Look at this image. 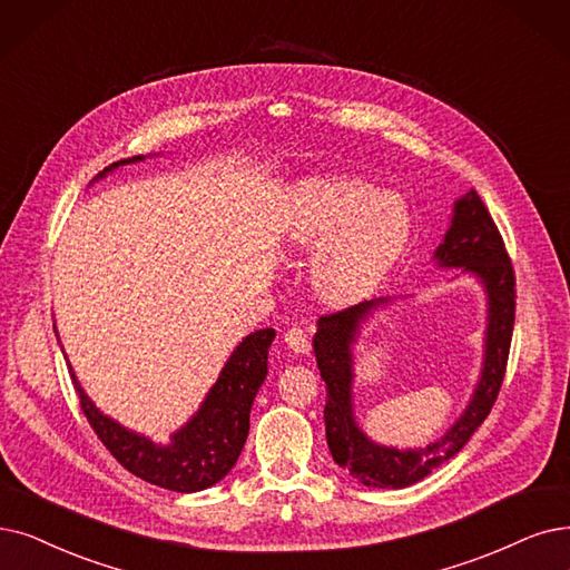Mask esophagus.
<instances>
[{
    "instance_id": "1",
    "label": "esophagus",
    "mask_w": 570,
    "mask_h": 570,
    "mask_svg": "<svg viewBox=\"0 0 570 570\" xmlns=\"http://www.w3.org/2000/svg\"><path fill=\"white\" fill-rule=\"evenodd\" d=\"M285 344L289 346L292 353L304 355V353L311 351V336H308V332H306L304 327L292 325V327L285 332Z\"/></svg>"
}]
</instances>
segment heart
<instances>
[{
  "mask_svg": "<svg viewBox=\"0 0 570 570\" xmlns=\"http://www.w3.org/2000/svg\"><path fill=\"white\" fill-rule=\"evenodd\" d=\"M409 213L395 196L344 177H313L294 189L285 219L292 249H317L311 278L330 304L370 294L409 238Z\"/></svg>",
  "mask_w": 570,
  "mask_h": 570,
  "instance_id": "1",
  "label": "heart"
}]
</instances>
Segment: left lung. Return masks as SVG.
Returning a JSON list of instances; mask_svg holds the SVG:
<instances>
[{
	"label": "left lung",
	"instance_id": "8db88e82",
	"mask_svg": "<svg viewBox=\"0 0 570 570\" xmlns=\"http://www.w3.org/2000/svg\"><path fill=\"white\" fill-rule=\"evenodd\" d=\"M435 259L440 266H461L463 271L474 273L489 294V330L482 379L476 383L465 414L440 442L416 451H400L370 442L355 425L351 404V344L355 341L357 325L372 313V308L389 304V299L362 302L344 311L327 313L317 321L313 348L317 370H321L327 385V444L334 463L346 468L364 487L404 489L421 482L432 470L456 456L474 435V430L491 414L505 379L517 306L514 268L503 236H500L489 208L474 189L456 200L451 229L446 232L444 243L438 247Z\"/></svg>",
	"mask_w": 570,
	"mask_h": 570
}]
</instances>
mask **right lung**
Instances as JSON below:
<instances>
[{"label": "right lung", "instance_id": "add662e5", "mask_svg": "<svg viewBox=\"0 0 570 570\" xmlns=\"http://www.w3.org/2000/svg\"><path fill=\"white\" fill-rule=\"evenodd\" d=\"M135 161H142V156L111 164L100 170L98 177ZM273 336L276 332L266 327L243 338V344L224 364L198 414L175 432L168 446H158L151 440L121 428L117 421L102 416L81 391L72 370L70 374L79 393L83 416L114 459L149 484L177 493H191L217 484L236 465L247 440L249 409H253L255 395L268 372L266 357Z\"/></svg>", "mask_w": 570, "mask_h": 570}]
</instances>
